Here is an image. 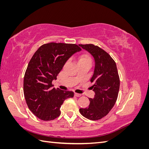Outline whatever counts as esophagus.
<instances>
[{"instance_id":"esophagus-1","label":"esophagus","mask_w":149,"mask_h":149,"mask_svg":"<svg viewBox=\"0 0 149 149\" xmlns=\"http://www.w3.org/2000/svg\"><path fill=\"white\" fill-rule=\"evenodd\" d=\"M81 96V94H78V93H74V96L76 97H80Z\"/></svg>"}]
</instances>
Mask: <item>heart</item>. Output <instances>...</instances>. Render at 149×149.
<instances>
[{
	"instance_id": "heart-1",
	"label": "heart",
	"mask_w": 149,
	"mask_h": 149,
	"mask_svg": "<svg viewBox=\"0 0 149 149\" xmlns=\"http://www.w3.org/2000/svg\"><path fill=\"white\" fill-rule=\"evenodd\" d=\"M91 61V58L89 56L88 53H83L81 55L79 58L78 62H88Z\"/></svg>"
}]
</instances>
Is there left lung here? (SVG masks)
Returning a JSON list of instances; mask_svg holds the SVG:
<instances>
[{
	"label": "left lung",
	"mask_w": 149,
	"mask_h": 149,
	"mask_svg": "<svg viewBox=\"0 0 149 149\" xmlns=\"http://www.w3.org/2000/svg\"><path fill=\"white\" fill-rule=\"evenodd\" d=\"M90 53L95 60L94 73L91 78L94 98H89V105L81 108L79 112L89 120H97L106 116L114 107L118 99L120 79L116 62L104 49L93 44H79Z\"/></svg>",
	"instance_id": "left-lung-1"
}]
</instances>
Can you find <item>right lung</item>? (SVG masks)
<instances>
[{
    "instance_id": "1",
    "label": "right lung",
    "mask_w": 149,
    "mask_h": 149,
    "mask_svg": "<svg viewBox=\"0 0 149 149\" xmlns=\"http://www.w3.org/2000/svg\"><path fill=\"white\" fill-rule=\"evenodd\" d=\"M81 50L76 44L49 43L40 47L30 60L24 79V93L29 109L43 120H52L61 114L60 107L74 93L52 88V81L66 61Z\"/></svg>"
}]
</instances>
